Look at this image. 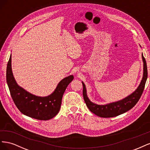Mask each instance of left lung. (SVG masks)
Masks as SVG:
<instances>
[{"label":"left lung","instance_id":"8db88e82","mask_svg":"<svg viewBox=\"0 0 150 150\" xmlns=\"http://www.w3.org/2000/svg\"><path fill=\"white\" fill-rule=\"evenodd\" d=\"M141 47V46H140ZM142 59L143 62V78L141 81V83L137 89L133 93L129 94V96L121 100L116 102L108 103L104 105L95 104L90 101L88 97L87 91H86V86L83 82V97L86 106H88L89 110L96 115L102 117H115L125 113L133 108L136 104L138 103L139 99L142 96L144 88L145 83L148 78V71L146 62L143 57L142 53Z\"/></svg>","mask_w":150,"mask_h":150}]
</instances>
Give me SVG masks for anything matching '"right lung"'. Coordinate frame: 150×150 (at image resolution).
<instances>
[{"instance_id": "add662e5", "label": "right lung", "mask_w": 150, "mask_h": 150, "mask_svg": "<svg viewBox=\"0 0 150 150\" xmlns=\"http://www.w3.org/2000/svg\"><path fill=\"white\" fill-rule=\"evenodd\" d=\"M11 55L7 63V83L11 97L19 110L26 116L39 120L52 119L60 110L62 98L67 86L73 80L74 76L66 77L58 83L56 88L47 96L41 97L27 91L18 85L13 77Z\"/></svg>"}]
</instances>
